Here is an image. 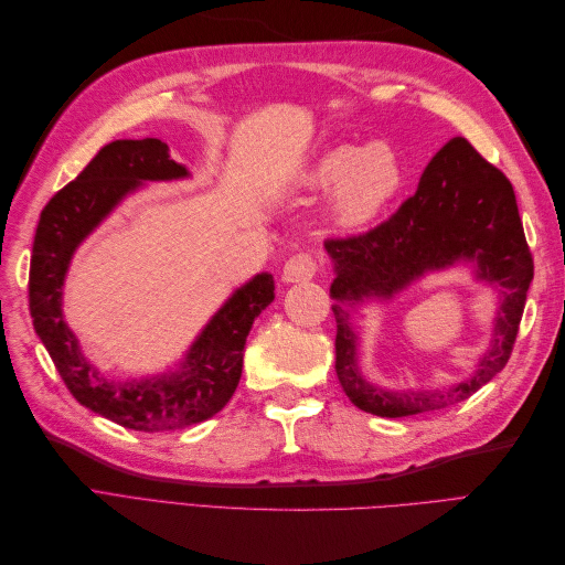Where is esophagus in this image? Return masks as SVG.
<instances>
[{
    "label": "esophagus",
    "mask_w": 565,
    "mask_h": 565,
    "mask_svg": "<svg viewBox=\"0 0 565 565\" xmlns=\"http://www.w3.org/2000/svg\"><path fill=\"white\" fill-rule=\"evenodd\" d=\"M318 273V262L313 254H295L282 266V282H306Z\"/></svg>",
    "instance_id": "esophagus-1"
}]
</instances>
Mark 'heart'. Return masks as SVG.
Here are the masks:
<instances>
[{"label":"heart","instance_id":"obj_1","mask_svg":"<svg viewBox=\"0 0 565 565\" xmlns=\"http://www.w3.org/2000/svg\"><path fill=\"white\" fill-rule=\"evenodd\" d=\"M303 191H330L328 218L339 231H358L372 224L405 185V164L398 150L377 141L370 146L337 143L322 150L297 174Z\"/></svg>","mask_w":565,"mask_h":565}]
</instances>
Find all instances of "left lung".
I'll return each instance as SVG.
<instances>
[{"label": "left lung", "mask_w": 565, "mask_h": 565, "mask_svg": "<svg viewBox=\"0 0 565 565\" xmlns=\"http://www.w3.org/2000/svg\"><path fill=\"white\" fill-rule=\"evenodd\" d=\"M337 318L334 370L349 401L377 417L431 413L467 401L507 365L516 341L533 259L525 245L514 188L473 146L455 136L426 164L413 198L382 226L347 241H328ZM469 267L472 279L499 295L491 347L467 381L436 390H388L360 367V326L352 320L370 302H390L434 271Z\"/></svg>", "instance_id": "1"}]
</instances>
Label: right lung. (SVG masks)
Returning a JSON list of instances; mask_svg holds the SVG:
<instances>
[{
    "label": "right lung",
    "instance_id": "add662e5",
    "mask_svg": "<svg viewBox=\"0 0 565 565\" xmlns=\"http://www.w3.org/2000/svg\"><path fill=\"white\" fill-rule=\"evenodd\" d=\"M191 179L160 139H119L96 152L82 174L42 210L30 262V316L65 386L77 403L125 429L183 431L212 419L243 374L245 341L254 318L276 299L270 273L235 287L172 367L117 380L100 372L65 322L63 287L79 245L129 195L156 181Z\"/></svg>",
    "mask_w": 565,
    "mask_h": 565
}]
</instances>
